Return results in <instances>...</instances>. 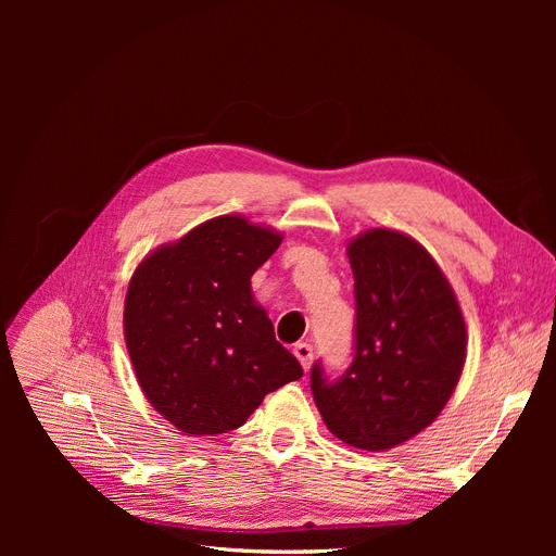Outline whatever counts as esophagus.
<instances>
[{
	"label": "esophagus",
	"instance_id": "1",
	"mask_svg": "<svg viewBox=\"0 0 556 556\" xmlns=\"http://www.w3.org/2000/svg\"><path fill=\"white\" fill-rule=\"evenodd\" d=\"M293 354L298 356V361H300V365H302L304 369H308V367H311V361H313V346H311L308 342H298V344H295V349H293Z\"/></svg>",
	"mask_w": 556,
	"mask_h": 556
}]
</instances>
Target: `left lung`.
Masks as SVG:
<instances>
[{
	"instance_id": "left-lung-1",
	"label": "left lung",
	"mask_w": 556,
	"mask_h": 556,
	"mask_svg": "<svg viewBox=\"0 0 556 556\" xmlns=\"http://www.w3.org/2000/svg\"><path fill=\"white\" fill-rule=\"evenodd\" d=\"M354 273L356 344L329 381L311 390L327 428L361 451H388L428 428L448 403L466 361V327L437 261L407 233L374 227L346 248Z\"/></svg>"
}]
</instances>
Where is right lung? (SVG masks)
I'll list each match as a JSON object with an SVG mask.
<instances>
[{
  "mask_svg": "<svg viewBox=\"0 0 556 556\" xmlns=\"http://www.w3.org/2000/svg\"><path fill=\"white\" fill-rule=\"evenodd\" d=\"M281 233L218 216L146 256L128 283L124 336L143 396L175 428H239L263 396L302 378L252 298V275Z\"/></svg>",
  "mask_w": 556,
  "mask_h": 556,
  "instance_id": "obj_1",
  "label": "right lung"
}]
</instances>
